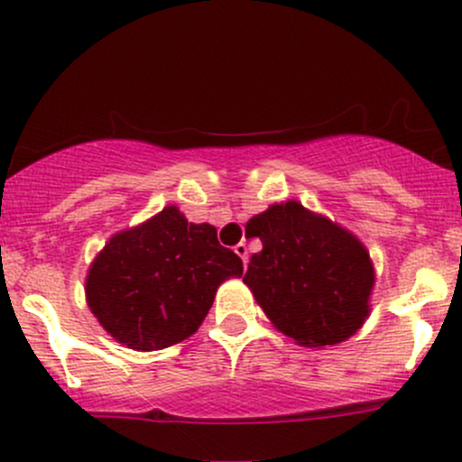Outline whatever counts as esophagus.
<instances>
[{"label": "esophagus", "instance_id": "1", "mask_svg": "<svg viewBox=\"0 0 462 462\" xmlns=\"http://www.w3.org/2000/svg\"><path fill=\"white\" fill-rule=\"evenodd\" d=\"M233 251H236V254L240 255V258H242V263H245V267H246V263H249V249H246V245H245V242H240V245H236V246H233Z\"/></svg>", "mask_w": 462, "mask_h": 462}]
</instances>
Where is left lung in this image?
<instances>
[{"instance_id": "8db88e82", "label": "left lung", "mask_w": 462, "mask_h": 462, "mask_svg": "<svg viewBox=\"0 0 462 462\" xmlns=\"http://www.w3.org/2000/svg\"><path fill=\"white\" fill-rule=\"evenodd\" d=\"M246 233L260 237L263 251L251 255L242 281L282 335L321 348L364 326L375 269L353 233L294 199L251 217Z\"/></svg>"}]
</instances>
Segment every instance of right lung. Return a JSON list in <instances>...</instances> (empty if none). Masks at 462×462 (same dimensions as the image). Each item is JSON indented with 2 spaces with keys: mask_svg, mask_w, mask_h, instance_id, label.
Instances as JSON below:
<instances>
[{
  "mask_svg": "<svg viewBox=\"0 0 462 462\" xmlns=\"http://www.w3.org/2000/svg\"><path fill=\"white\" fill-rule=\"evenodd\" d=\"M242 276V260L211 225H193L166 207L143 225L109 237L87 273L85 294L100 326L132 350L189 339L217 287Z\"/></svg>",
  "mask_w": 462,
  "mask_h": 462,
  "instance_id": "right-lung-1",
  "label": "right lung"
}]
</instances>
